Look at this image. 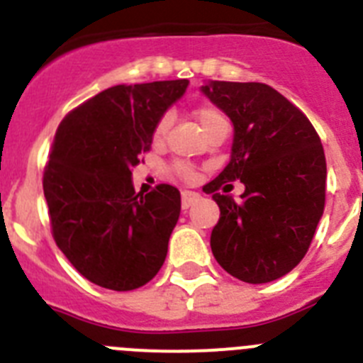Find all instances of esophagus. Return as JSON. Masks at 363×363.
Here are the masks:
<instances>
[{
	"label": "esophagus",
	"mask_w": 363,
	"mask_h": 363,
	"mask_svg": "<svg viewBox=\"0 0 363 363\" xmlns=\"http://www.w3.org/2000/svg\"><path fill=\"white\" fill-rule=\"evenodd\" d=\"M200 200V194L198 192H192V191H184L182 192V207L184 209H189L192 203H196Z\"/></svg>",
	"instance_id": "34e87169"
}]
</instances>
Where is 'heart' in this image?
Listing matches in <instances>:
<instances>
[{
    "instance_id": "heart-1",
    "label": "heart",
    "mask_w": 363,
    "mask_h": 363,
    "mask_svg": "<svg viewBox=\"0 0 363 363\" xmlns=\"http://www.w3.org/2000/svg\"><path fill=\"white\" fill-rule=\"evenodd\" d=\"M192 114H194V118L198 120V123H200V127L203 129L205 134L213 133L214 129H218V127H221V125H227V118L223 116V112H221L220 108L214 107V105H209V104L198 105ZM169 129H171V116H169V114H163V116L154 123V129H152L154 145H162V143L165 142ZM171 172L176 176V178H179L182 182H187V184H194V182L198 179V172L194 171L191 165H187V163H182V162L174 163V165L171 167Z\"/></svg>"
}]
</instances>
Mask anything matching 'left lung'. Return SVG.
<instances>
[{"mask_svg": "<svg viewBox=\"0 0 363 363\" xmlns=\"http://www.w3.org/2000/svg\"><path fill=\"white\" fill-rule=\"evenodd\" d=\"M201 91L234 125L230 162L203 187L220 207L211 234L218 264L247 284L293 271L309 251L325 207L327 165L309 118L265 83L211 82ZM246 185L242 202L221 195Z\"/></svg>", "mask_w": 363, "mask_h": 363, "instance_id": "obj_1", "label": "left lung"}]
</instances>
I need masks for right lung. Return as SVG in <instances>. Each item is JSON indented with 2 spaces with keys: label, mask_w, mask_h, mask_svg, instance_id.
<instances>
[{
  "label": "right lung",
  "mask_w": 363,
  "mask_h": 363,
  "mask_svg": "<svg viewBox=\"0 0 363 363\" xmlns=\"http://www.w3.org/2000/svg\"><path fill=\"white\" fill-rule=\"evenodd\" d=\"M187 79L116 85L67 114L43 169L50 230L74 269L92 284L133 291L162 269L182 200L160 184L143 196L133 167L152 145L154 123Z\"/></svg>",
  "instance_id": "obj_1"
}]
</instances>
